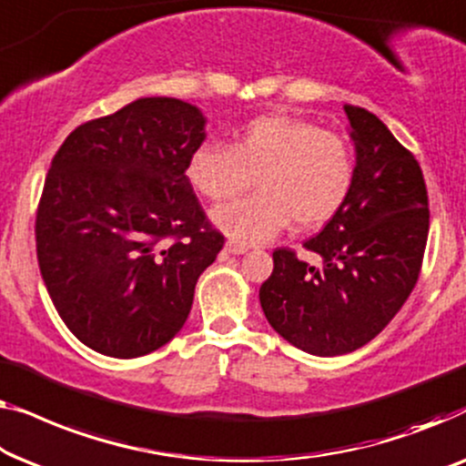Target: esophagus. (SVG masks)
I'll use <instances>...</instances> for the list:
<instances>
[{"label":"esophagus","instance_id":"obj_1","mask_svg":"<svg viewBox=\"0 0 466 466\" xmlns=\"http://www.w3.org/2000/svg\"><path fill=\"white\" fill-rule=\"evenodd\" d=\"M226 251L232 253V255H242L248 251L247 245H242V242H236V240H228L226 242Z\"/></svg>","mask_w":466,"mask_h":466}]
</instances>
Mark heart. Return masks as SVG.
Wrapping results in <instances>:
<instances>
[{"label": "heart", "mask_w": 466, "mask_h": 466, "mask_svg": "<svg viewBox=\"0 0 466 466\" xmlns=\"http://www.w3.org/2000/svg\"><path fill=\"white\" fill-rule=\"evenodd\" d=\"M255 177L261 192L211 211L213 224L242 245L270 240L293 218L299 228L329 221L350 194L355 156L342 135L268 114L242 124L232 146L202 143L187 160L189 183L211 200L247 192Z\"/></svg>", "instance_id": "obj_1"}]
</instances>
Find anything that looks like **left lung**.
<instances>
[{"instance_id":"left-lung-1","label":"left lung","mask_w":466,"mask_h":466,"mask_svg":"<svg viewBox=\"0 0 466 466\" xmlns=\"http://www.w3.org/2000/svg\"><path fill=\"white\" fill-rule=\"evenodd\" d=\"M355 143V179L344 207L308 251L272 253L274 270L259 287L272 329L317 357L346 355L378 336L401 310L420 274L429 236V196L418 160L386 124L346 105Z\"/></svg>"}]
</instances>
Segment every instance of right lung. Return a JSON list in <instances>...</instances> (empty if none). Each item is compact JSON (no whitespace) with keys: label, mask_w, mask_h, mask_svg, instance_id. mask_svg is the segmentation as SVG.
<instances>
[{"label":"right lung","mask_w":466,"mask_h":466,"mask_svg":"<svg viewBox=\"0 0 466 466\" xmlns=\"http://www.w3.org/2000/svg\"><path fill=\"white\" fill-rule=\"evenodd\" d=\"M205 127L196 105L146 96L77 127L52 160L39 272L69 331L101 355L135 359L170 342L224 247L186 175Z\"/></svg>","instance_id":"add662e5"}]
</instances>
